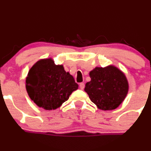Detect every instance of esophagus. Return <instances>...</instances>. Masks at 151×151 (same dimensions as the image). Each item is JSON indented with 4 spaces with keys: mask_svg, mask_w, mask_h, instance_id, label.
I'll list each match as a JSON object with an SVG mask.
<instances>
[{
    "mask_svg": "<svg viewBox=\"0 0 151 151\" xmlns=\"http://www.w3.org/2000/svg\"><path fill=\"white\" fill-rule=\"evenodd\" d=\"M84 86H85L84 83H80V84H79V87H80L81 89L83 90V88H84Z\"/></svg>",
    "mask_w": 151,
    "mask_h": 151,
    "instance_id": "34e87169",
    "label": "esophagus"
}]
</instances>
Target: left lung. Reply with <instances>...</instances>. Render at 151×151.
I'll list each match as a JSON object with an SVG mask.
<instances>
[{
  "label": "left lung",
  "mask_w": 151,
  "mask_h": 151,
  "mask_svg": "<svg viewBox=\"0 0 151 151\" xmlns=\"http://www.w3.org/2000/svg\"><path fill=\"white\" fill-rule=\"evenodd\" d=\"M91 81L86 83L84 91L98 108L112 110L124 101L129 91L125 74L113 65L96 67L89 72Z\"/></svg>",
  "instance_id": "1"
}]
</instances>
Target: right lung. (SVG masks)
Here are the masks:
<instances>
[{
	"label": "right lung",
	"mask_w": 151,
	"mask_h": 151,
	"mask_svg": "<svg viewBox=\"0 0 151 151\" xmlns=\"http://www.w3.org/2000/svg\"><path fill=\"white\" fill-rule=\"evenodd\" d=\"M78 87L63 65H55L52 58L36 62L26 78V89L31 100L47 110L60 107Z\"/></svg>",
	"instance_id": "obj_1"
}]
</instances>
